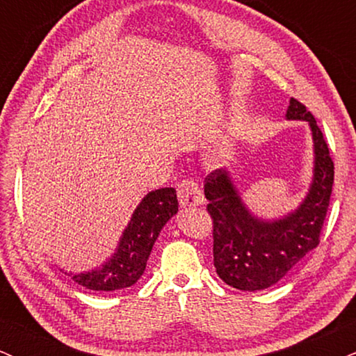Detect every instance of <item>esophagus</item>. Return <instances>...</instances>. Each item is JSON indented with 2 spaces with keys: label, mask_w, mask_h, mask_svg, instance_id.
<instances>
[{
  "label": "esophagus",
  "mask_w": 356,
  "mask_h": 356,
  "mask_svg": "<svg viewBox=\"0 0 356 356\" xmlns=\"http://www.w3.org/2000/svg\"><path fill=\"white\" fill-rule=\"evenodd\" d=\"M179 204L185 208H195L203 203V195L193 179H185L178 185Z\"/></svg>",
  "instance_id": "1"
}]
</instances>
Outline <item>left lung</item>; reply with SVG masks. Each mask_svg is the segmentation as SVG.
Returning a JSON list of instances; mask_svg holds the SVG:
<instances>
[{
    "instance_id": "left-lung-1",
    "label": "left lung",
    "mask_w": 356,
    "mask_h": 356,
    "mask_svg": "<svg viewBox=\"0 0 356 356\" xmlns=\"http://www.w3.org/2000/svg\"><path fill=\"white\" fill-rule=\"evenodd\" d=\"M286 120L307 121L313 140V178L295 210L278 218L250 211L227 168L204 178L207 210L213 218V260L218 277L241 291H258L278 283L307 253L316 248L333 186V161L316 120L291 98Z\"/></svg>"
}]
</instances>
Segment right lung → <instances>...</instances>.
Returning <instances> with one entry per match:
<instances>
[{
	"instance_id": "1",
	"label": "right lung",
	"mask_w": 356,
	"mask_h": 356,
	"mask_svg": "<svg viewBox=\"0 0 356 356\" xmlns=\"http://www.w3.org/2000/svg\"><path fill=\"white\" fill-rule=\"evenodd\" d=\"M177 213L175 188L149 191L133 211L115 253L98 268L68 275L78 285L95 291H115L135 285L145 273L158 235Z\"/></svg>"
}]
</instances>
